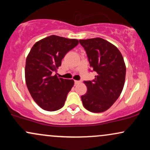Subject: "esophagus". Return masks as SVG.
Masks as SVG:
<instances>
[{
  "mask_svg": "<svg viewBox=\"0 0 150 150\" xmlns=\"http://www.w3.org/2000/svg\"><path fill=\"white\" fill-rule=\"evenodd\" d=\"M80 81H77V80H75V85H78V84L80 83Z\"/></svg>",
  "mask_w": 150,
  "mask_h": 150,
  "instance_id": "1",
  "label": "esophagus"
}]
</instances>
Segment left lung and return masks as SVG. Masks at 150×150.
Returning a JSON list of instances; mask_svg holds the SVG:
<instances>
[{"instance_id": "left-lung-1", "label": "left lung", "mask_w": 150, "mask_h": 150, "mask_svg": "<svg viewBox=\"0 0 150 150\" xmlns=\"http://www.w3.org/2000/svg\"><path fill=\"white\" fill-rule=\"evenodd\" d=\"M91 68L97 73L93 81H85L87 91L82 95L84 107L93 113L108 110L120 97L125 84L126 67L116 46L101 38L82 39Z\"/></svg>"}]
</instances>
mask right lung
<instances>
[{
  "instance_id": "right-lung-1",
  "label": "right lung",
  "mask_w": 150,
  "mask_h": 150,
  "mask_svg": "<svg viewBox=\"0 0 150 150\" xmlns=\"http://www.w3.org/2000/svg\"><path fill=\"white\" fill-rule=\"evenodd\" d=\"M78 43L75 39L51 35L36 42L27 55L26 85L32 99L43 109L54 111L64 106L74 80L58 78L55 73L65 55Z\"/></svg>"
}]
</instances>
